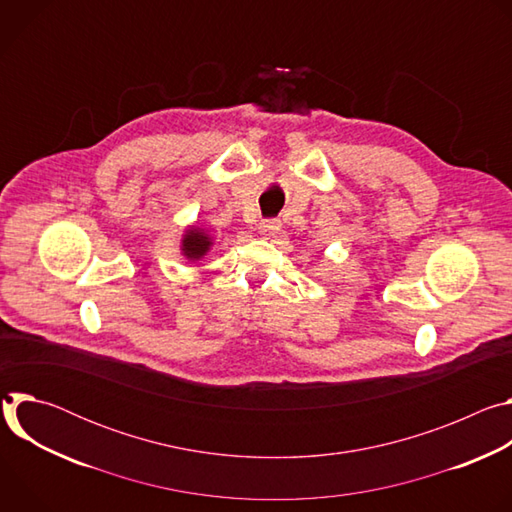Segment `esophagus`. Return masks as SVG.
<instances>
[{
  "mask_svg": "<svg viewBox=\"0 0 512 512\" xmlns=\"http://www.w3.org/2000/svg\"><path fill=\"white\" fill-rule=\"evenodd\" d=\"M281 229L279 221H261L259 223V235L261 237H273Z\"/></svg>",
  "mask_w": 512,
  "mask_h": 512,
  "instance_id": "1",
  "label": "esophagus"
}]
</instances>
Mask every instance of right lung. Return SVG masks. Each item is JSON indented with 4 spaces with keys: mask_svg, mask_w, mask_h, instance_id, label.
<instances>
[{
    "mask_svg": "<svg viewBox=\"0 0 512 512\" xmlns=\"http://www.w3.org/2000/svg\"><path fill=\"white\" fill-rule=\"evenodd\" d=\"M212 245H214V239H212V235L206 229H202L198 225H190L182 233L180 253H182V257L186 261L196 263V261H200V259H204L208 255Z\"/></svg>",
    "mask_w": 512,
    "mask_h": 512,
    "instance_id": "1",
    "label": "right lung"
}]
</instances>
